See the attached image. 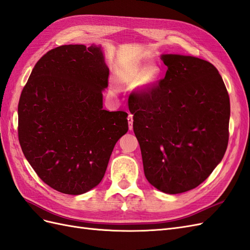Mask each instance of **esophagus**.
Returning <instances> with one entry per match:
<instances>
[{"mask_svg": "<svg viewBox=\"0 0 250 250\" xmlns=\"http://www.w3.org/2000/svg\"><path fill=\"white\" fill-rule=\"evenodd\" d=\"M127 123H129V129L132 130L133 129V115L129 114V116H127Z\"/></svg>", "mask_w": 250, "mask_h": 250, "instance_id": "34e87169", "label": "esophagus"}]
</instances>
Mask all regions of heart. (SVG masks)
Segmentation results:
<instances>
[{
	"label": "heart",
	"mask_w": 250,
	"mask_h": 250,
	"mask_svg": "<svg viewBox=\"0 0 250 250\" xmlns=\"http://www.w3.org/2000/svg\"><path fill=\"white\" fill-rule=\"evenodd\" d=\"M115 78L123 85H137L143 93H150L161 79V69L157 66H149L142 63H127L115 70Z\"/></svg>",
	"instance_id": "obj_1"
}]
</instances>
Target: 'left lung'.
Returning a JSON list of instances; mask_svg holds the SVG:
<instances>
[{"label": "left lung", "mask_w": 250, "mask_h": 250, "mask_svg": "<svg viewBox=\"0 0 250 250\" xmlns=\"http://www.w3.org/2000/svg\"><path fill=\"white\" fill-rule=\"evenodd\" d=\"M165 78L129 102L148 182L177 194L212 173L228 145L230 101L217 69L192 56L164 54Z\"/></svg>", "instance_id": "1"}]
</instances>
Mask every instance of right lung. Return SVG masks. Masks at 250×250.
Listing matches in <instances>:
<instances>
[{
	"instance_id": "obj_1",
	"label": "right lung",
	"mask_w": 250,
	"mask_h": 250,
	"mask_svg": "<svg viewBox=\"0 0 250 250\" xmlns=\"http://www.w3.org/2000/svg\"><path fill=\"white\" fill-rule=\"evenodd\" d=\"M108 67L101 45H62L37 62L18 105L19 142L41 180L61 193L98 186L127 113L104 110Z\"/></svg>"
}]
</instances>
